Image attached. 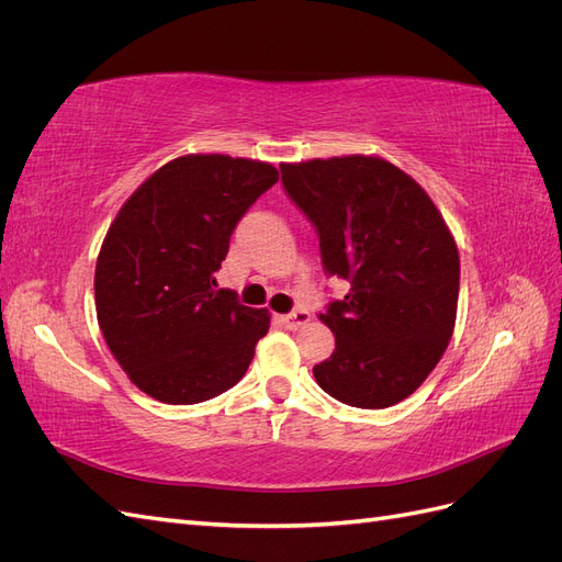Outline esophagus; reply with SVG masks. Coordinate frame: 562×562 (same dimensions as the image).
<instances>
[{
	"mask_svg": "<svg viewBox=\"0 0 562 562\" xmlns=\"http://www.w3.org/2000/svg\"><path fill=\"white\" fill-rule=\"evenodd\" d=\"M307 321H310V312L302 310V307H295L291 314L281 316V323H283V326H285L288 330H297V328H302Z\"/></svg>",
	"mask_w": 562,
	"mask_h": 562,
	"instance_id": "esophagus-1",
	"label": "esophagus"
}]
</instances>
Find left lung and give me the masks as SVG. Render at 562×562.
Here are the masks:
<instances>
[{"mask_svg": "<svg viewBox=\"0 0 562 562\" xmlns=\"http://www.w3.org/2000/svg\"><path fill=\"white\" fill-rule=\"evenodd\" d=\"M283 190L318 236L328 277L349 283L321 321L335 335L318 386L351 407L396 405L429 378L457 316L459 252L427 192L384 159L281 164Z\"/></svg>", "mask_w": 562, "mask_h": 562, "instance_id": "8db88e82", "label": "left lung"}]
</instances>
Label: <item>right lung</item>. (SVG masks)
Returning <instances> with one entry per match:
<instances>
[{
    "label": "right lung",
    "instance_id": "obj_1",
    "mask_svg": "<svg viewBox=\"0 0 562 562\" xmlns=\"http://www.w3.org/2000/svg\"><path fill=\"white\" fill-rule=\"evenodd\" d=\"M277 180L262 161L180 157L114 217L95 265V312L114 359L147 396L192 405L246 375L269 312L217 288L215 271L239 220Z\"/></svg>",
    "mask_w": 562,
    "mask_h": 562
}]
</instances>
